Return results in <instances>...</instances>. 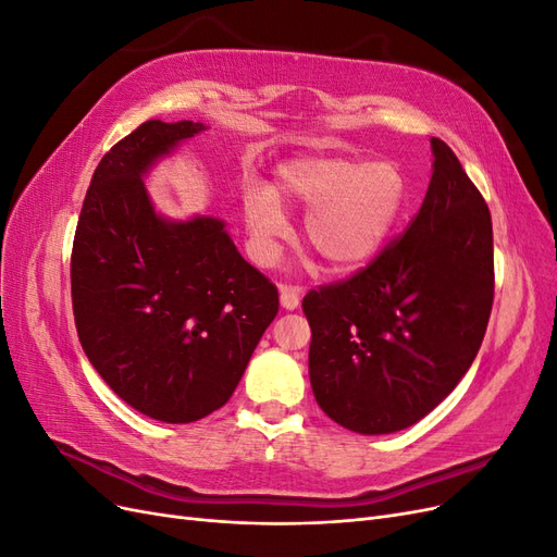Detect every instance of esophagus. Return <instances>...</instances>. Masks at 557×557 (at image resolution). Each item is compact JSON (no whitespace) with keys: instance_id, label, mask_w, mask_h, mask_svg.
<instances>
[{"instance_id":"esophagus-1","label":"esophagus","mask_w":557,"mask_h":557,"mask_svg":"<svg viewBox=\"0 0 557 557\" xmlns=\"http://www.w3.org/2000/svg\"><path fill=\"white\" fill-rule=\"evenodd\" d=\"M299 299H301V290L297 285H281V307L295 311L299 307Z\"/></svg>"}]
</instances>
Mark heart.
Returning <instances> with one entry per match:
<instances>
[{
  "label": "heart",
  "instance_id": "heart-1",
  "mask_svg": "<svg viewBox=\"0 0 557 557\" xmlns=\"http://www.w3.org/2000/svg\"><path fill=\"white\" fill-rule=\"evenodd\" d=\"M407 201V181L395 162L358 158H301L281 164L276 188L248 183L244 213L264 262L274 260L278 239L288 230L281 205L309 209L301 237L334 269L372 260Z\"/></svg>",
  "mask_w": 557,
  "mask_h": 557
}]
</instances>
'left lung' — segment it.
Returning <instances> with one entry per match:
<instances>
[{
  "instance_id": "left-lung-1",
  "label": "left lung",
  "mask_w": 557,
  "mask_h": 557,
  "mask_svg": "<svg viewBox=\"0 0 557 557\" xmlns=\"http://www.w3.org/2000/svg\"><path fill=\"white\" fill-rule=\"evenodd\" d=\"M430 144L432 178L409 230L301 301L318 407L358 434L399 432L442 404L474 362L493 309L491 211L453 150Z\"/></svg>"
}]
</instances>
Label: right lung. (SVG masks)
Masks as SVG:
<instances>
[{
  "label": "right lung",
  "instance_id": "right-lung-1",
  "mask_svg": "<svg viewBox=\"0 0 557 557\" xmlns=\"http://www.w3.org/2000/svg\"><path fill=\"white\" fill-rule=\"evenodd\" d=\"M201 123L146 121L97 164L72 248L83 350L111 391L162 423L221 409L278 313L221 218H162L144 176Z\"/></svg>",
  "mask_w": 557,
  "mask_h": 557
}]
</instances>
